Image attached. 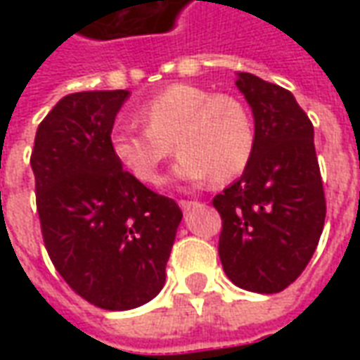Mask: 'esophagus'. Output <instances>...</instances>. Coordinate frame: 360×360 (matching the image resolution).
Wrapping results in <instances>:
<instances>
[{"label": "esophagus", "mask_w": 360, "mask_h": 360, "mask_svg": "<svg viewBox=\"0 0 360 360\" xmlns=\"http://www.w3.org/2000/svg\"><path fill=\"white\" fill-rule=\"evenodd\" d=\"M196 200H179V206L181 208H183V210L187 212V210H191V208H195L196 206Z\"/></svg>", "instance_id": "esophagus-1"}]
</instances>
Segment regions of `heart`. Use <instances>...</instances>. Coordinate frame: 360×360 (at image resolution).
Segmentation results:
<instances>
[{
    "mask_svg": "<svg viewBox=\"0 0 360 360\" xmlns=\"http://www.w3.org/2000/svg\"><path fill=\"white\" fill-rule=\"evenodd\" d=\"M144 127L117 125L111 152L146 185L162 181V165L173 146L181 152L175 177L226 183L241 175L255 154L257 131L249 108L231 94H212L196 84H172L142 103Z\"/></svg>",
    "mask_w": 360,
    "mask_h": 360,
    "instance_id": "obj_1",
    "label": "heart"
}]
</instances>
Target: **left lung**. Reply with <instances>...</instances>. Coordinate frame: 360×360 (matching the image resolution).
Masks as SVG:
<instances>
[{"label": "left lung", "instance_id": "left-lung-1", "mask_svg": "<svg viewBox=\"0 0 360 360\" xmlns=\"http://www.w3.org/2000/svg\"><path fill=\"white\" fill-rule=\"evenodd\" d=\"M257 144L241 179L214 196L219 260L235 285L279 293L307 268L320 241L326 196L309 115L289 90L239 73Z\"/></svg>", "mask_w": 360, "mask_h": 360}]
</instances>
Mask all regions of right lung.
Segmentation results:
<instances>
[{
  "label": "right lung",
  "mask_w": 360,
  "mask_h": 360,
  "mask_svg": "<svg viewBox=\"0 0 360 360\" xmlns=\"http://www.w3.org/2000/svg\"><path fill=\"white\" fill-rule=\"evenodd\" d=\"M129 90L61 98L34 136L36 210L44 247L65 283L105 310L154 299L183 218L177 202L123 169L110 136Z\"/></svg>",
  "instance_id": "add662e5"
}]
</instances>
